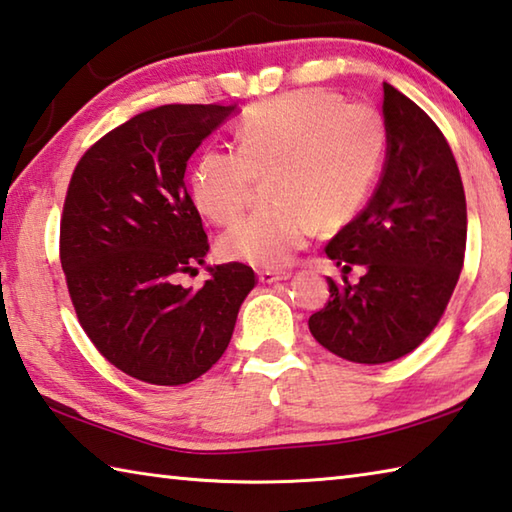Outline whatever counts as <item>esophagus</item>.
<instances>
[{"mask_svg": "<svg viewBox=\"0 0 512 512\" xmlns=\"http://www.w3.org/2000/svg\"><path fill=\"white\" fill-rule=\"evenodd\" d=\"M290 279V272H279V270H261L258 272V281L270 285V283H279V281H285Z\"/></svg>", "mask_w": 512, "mask_h": 512, "instance_id": "obj_1", "label": "esophagus"}]
</instances>
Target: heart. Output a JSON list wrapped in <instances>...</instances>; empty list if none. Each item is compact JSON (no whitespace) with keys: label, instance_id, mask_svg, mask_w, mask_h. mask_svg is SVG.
Returning a JSON list of instances; mask_svg holds the SVG:
<instances>
[{"label":"heart","instance_id":"b5f03b06","mask_svg":"<svg viewBox=\"0 0 512 512\" xmlns=\"http://www.w3.org/2000/svg\"><path fill=\"white\" fill-rule=\"evenodd\" d=\"M238 148H206L191 175L197 211L215 224L236 220L261 173L272 202L224 233L229 261L281 267L315 236L362 209L378 179L387 128L369 103H344L308 87L267 98L242 114Z\"/></svg>","mask_w":512,"mask_h":512}]
</instances>
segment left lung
<instances>
[{
  "mask_svg": "<svg viewBox=\"0 0 512 512\" xmlns=\"http://www.w3.org/2000/svg\"><path fill=\"white\" fill-rule=\"evenodd\" d=\"M389 152L366 209L326 245L328 258L364 267L360 283L328 279L330 301L308 319L330 353L384 364L432 335L459 281L468 211L459 166L438 125L384 83Z\"/></svg>",
  "mask_w": 512,
  "mask_h": 512,
  "instance_id": "1",
  "label": "left lung"
}]
</instances>
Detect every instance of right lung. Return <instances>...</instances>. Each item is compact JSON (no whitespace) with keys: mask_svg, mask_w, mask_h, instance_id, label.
I'll use <instances>...</instances> for the list:
<instances>
[{"mask_svg":"<svg viewBox=\"0 0 512 512\" xmlns=\"http://www.w3.org/2000/svg\"><path fill=\"white\" fill-rule=\"evenodd\" d=\"M236 105H161L98 139L74 168L60 215V263L89 342L130 378L179 387L227 351L240 303L258 283L242 263L209 267L202 288L179 274L209 240L186 161Z\"/></svg>","mask_w":512,"mask_h":512,"instance_id":"1","label":"right lung"}]
</instances>
